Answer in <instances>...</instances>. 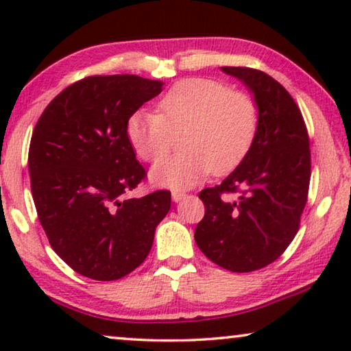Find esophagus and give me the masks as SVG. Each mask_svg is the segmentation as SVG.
<instances>
[{
    "instance_id": "esophagus-1",
    "label": "esophagus",
    "mask_w": 351,
    "mask_h": 351,
    "mask_svg": "<svg viewBox=\"0 0 351 351\" xmlns=\"http://www.w3.org/2000/svg\"><path fill=\"white\" fill-rule=\"evenodd\" d=\"M172 201H174V203H179V201H182V199H184L185 198V193H184V191H179V190H174V191H172Z\"/></svg>"
}]
</instances>
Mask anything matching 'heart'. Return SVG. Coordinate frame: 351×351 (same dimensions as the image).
I'll use <instances>...</instances> for the list:
<instances>
[{"label": "heart", "instance_id": "obj_1", "mask_svg": "<svg viewBox=\"0 0 351 351\" xmlns=\"http://www.w3.org/2000/svg\"><path fill=\"white\" fill-rule=\"evenodd\" d=\"M258 128V108L251 95L222 81L186 78L158 100V113L136 112L126 134L143 161L169 151L171 134L180 133L182 152L160 160L150 171L153 184L169 189L193 186L215 171H232L247 155Z\"/></svg>", "mask_w": 351, "mask_h": 351}]
</instances>
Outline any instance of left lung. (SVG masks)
Returning <instances> with one entry per match:
<instances>
[{"label": "left lung", "mask_w": 351, "mask_h": 351, "mask_svg": "<svg viewBox=\"0 0 351 351\" xmlns=\"http://www.w3.org/2000/svg\"><path fill=\"white\" fill-rule=\"evenodd\" d=\"M254 94L258 128L247 155L220 185L199 193L204 217L195 241L225 270L247 273L275 262L299 232L308 196V132L291 94L270 75L222 66ZM238 193L233 202L226 198Z\"/></svg>", "instance_id": "obj_1"}]
</instances>
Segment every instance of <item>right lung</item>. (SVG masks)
<instances>
[{"mask_svg":"<svg viewBox=\"0 0 351 351\" xmlns=\"http://www.w3.org/2000/svg\"><path fill=\"white\" fill-rule=\"evenodd\" d=\"M162 90L137 75L88 76L51 100L28 150L38 219L57 256L97 281L145 261L171 191L126 198L147 177L128 141V119Z\"/></svg>","mask_w":351,"mask_h":351,"instance_id":"obj_1","label":"right lung"}]
</instances>
